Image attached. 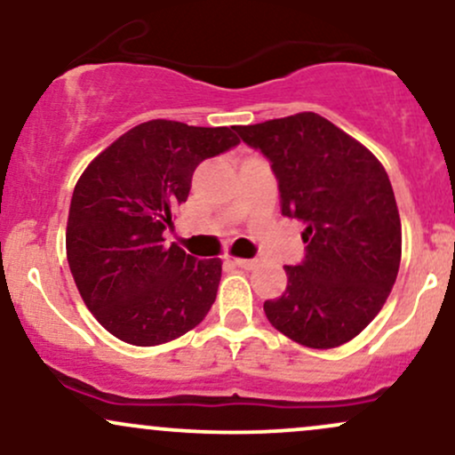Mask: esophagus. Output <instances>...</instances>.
<instances>
[{"mask_svg":"<svg viewBox=\"0 0 455 455\" xmlns=\"http://www.w3.org/2000/svg\"><path fill=\"white\" fill-rule=\"evenodd\" d=\"M233 263L242 269H254L257 267V260L254 259H233Z\"/></svg>","mask_w":455,"mask_h":455,"instance_id":"1","label":"esophagus"}]
</instances>
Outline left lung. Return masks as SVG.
I'll use <instances>...</instances> for the list:
<instances>
[{
    "label": "left lung",
    "instance_id": "8db88e82",
    "mask_svg": "<svg viewBox=\"0 0 455 455\" xmlns=\"http://www.w3.org/2000/svg\"><path fill=\"white\" fill-rule=\"evenodd\" d=\"M271 162L282 216L306 224V257L265 301L269 323L310 348H336L370 325L400 269L402 227L383 164L316 113L235 126Z\"/></svg>",
    "mask_w": 455,
    "mask_h": 455
}]
</instances>
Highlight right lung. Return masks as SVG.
Masks as SVG:
<instances>
[{
  "label": "right lung",
  "mask_w": 455,
  "mask_h": 455,
  "mask_svg": "<svg viewBox=\"0 0 455 455\" xmlns=\"http://www.w3.org/2000/svg\"><path fill=\"white\" fill-rule=\"evenodd\" d=\"M235 126L139 124L92 160L72 192L66 254L96 321L134 347L171 342L216 301L222 260L164 245L203 160L235 148Z\"/></svg>",
  "instance_id": "obj_1"
}]
</instances>
